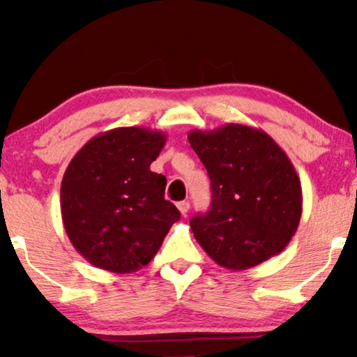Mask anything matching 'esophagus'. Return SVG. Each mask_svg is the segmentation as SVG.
I'll return each mask as SVG.
<instances>
[{
    "instance_id": "34e87169",
    "label": "esophagus",
    "mask_w": 357,
    "mask_h": 357,
    "mask_svg": "<svg viewBox=\"0 0 357 357\" xmlns=\"http://www.w3.org/2000/svg\"><path fill=\"white\" fill-rule=\"evenodd\" d=\"M178 210L181 211L183 216H186V213L190 211V203H188V202H179L178 203Z\"/></svg>"
}]
</instances>
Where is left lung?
Here are the masks:
<instances>
[{"label":"left lung","mask_w":357,"mask_h":357,"mask_svg":"<svg viewBox=\"0 0 357 357\" xmlns=\"http://www.w3.org/2000/svg\"><path fill=\"white\" fill-rule=\"evenodd\" d=\"M188 139L211 181L210 210L190 221L196 241L231 270L278 255L302 215L301 179L284 149L243 124L191 130Z\"/></svg>","instance_id":"8db88e82"}]
</instances>
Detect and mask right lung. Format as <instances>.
<instances>
[{"mask_svg": "<svg viewBox=\"0 0 357 357\" xmlns=\"http://www.w3.org/2000/svg\"><path fill=\"white\" fill-rule=\"evenodd\" d=\"M166 134L117 127L92 137L65 171L60 208L72 245L93 267L130 273L153 260L181 213L151 171Z\"/></svg>", "mask_w": 357, "mask_h": 357, "instance_id": "1", "label": "right lung"}]
</instances>
